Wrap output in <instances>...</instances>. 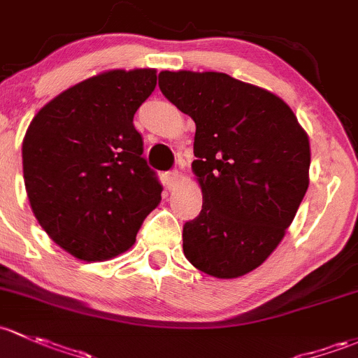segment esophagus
Returning <instances> with one entry per match:
<instances>
[{
    "instance_id": "1",
    "label": "esophagus",
    "mask_w": 358,
    "mask_h": 358,
    "mask_svg": "<svg viewBox=\"0 0 358 358\" xmlns=\"http://www.w3.org/2000/svg\"><path fill=\"white\" fill-rule=\"evenodd\" d=\"M178 182H180V173L176 171V169L175 171H168L166 175H164V185H166V189L173 190L176 185H178Z\"/></svg>"
}]
</instances>
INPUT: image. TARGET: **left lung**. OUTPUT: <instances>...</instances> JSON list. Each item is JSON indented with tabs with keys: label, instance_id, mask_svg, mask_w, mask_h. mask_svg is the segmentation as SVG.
Returning <instances> with one entry per match:
<instances>
[{
	"label": "left lung",
	"instance_id": "1",
	"mask_svg": "<svg viewBox=\"0 0 358 358\" xmlns=\"http://www.w3.org/2000/svg\"><path fill=\"white\" fill-rule=\"evenodd\" d=\"M159 89L195 122L202 210L183 254L214 278H238L273 254L308 187L310 145L283 99L220 71H161Z\"/></svg>",
	"mask_w": 358,
	"mask_h": 358
}]
</instances>
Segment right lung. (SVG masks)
I'll use <instances>...</instances> for the list:
<instances>
[{
    "instance_id": "add662e5",
    "label": "right lung",
    "mask_w": 358,
    "mask_h": 358,
    "mask_svg": "<svg viewBox=\"0 0 358 358\" xmlns=\"http://www.w3.org/2000/svg\"><path fill=\"white\" fill-rule=\"evenodd\" d=\"M156 70H110L66 89L30 122L24 180L34 216L80 261L116 257L135 243L161 201L142 157L134 115L156 87Z\"/></svg>"
}]
</instances>
